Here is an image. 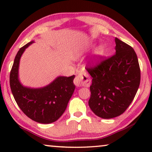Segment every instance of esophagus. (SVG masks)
I'll return each mask as SVG.
<instances>
[{"instance_id":"obj_1","label":"esophagus","mask_w":152,"mask_h":152,"mask_svg":"<svg viewBox=\"0 0 152 152\" xmlns=\"http://www.w3.org/2000/svg\"><path fill=\"white\" fill-rule=\"evenodd\" d=\"M74 83L77 86L88 87L91 84V80L88 75L84 71L79 72L78 75L75 78Z\"/></svg>"}]
</instances>
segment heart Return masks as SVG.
Masks as SVG:
<instances>
[{
  "label": "heart",
  "mask_w": 152,
  "mask_h": 152,
  "mask_svg": "<svg viewBox=\"0 0 152 152\" xmlns=\"http://www.w3.org/2000/svg\"><path fill=\"white\" fill-rule=\"evenodd\" d=\"M104 54V49L102 45H99L95 48L94 51V59L95 60L100 59Z\"/></svg>",
  "instance_id": "obj_1"
}]
</instances>
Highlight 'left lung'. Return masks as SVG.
Here are the masks:
<instances>
[{
	"label": "left lung",
	"mask_w": 152,
	"mask_h": 152,
	"mask_svg": "<svg viewBox=\"0 0 152 152\" xmlns=\"http://www.w3.org/2000/svg\"><path fill=\"white\" fill-rule=\"evenodd\" d=\"M115 41V55L86 69L93 78L88 105L95 115L104 119L115 118L126 111L140 82L134 50L116 37Z\"/></svg>",
	"instance_id": "8db88e82"
}]
</instances>
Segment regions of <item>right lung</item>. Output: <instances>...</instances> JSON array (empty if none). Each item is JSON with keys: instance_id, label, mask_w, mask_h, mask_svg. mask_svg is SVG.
<instances>
[{"instance_id": "add662e5", "label": "right lung", "mask_w": 152, "mask_h": 152, "mask_svg": "<svg viewBox=\"0 0 152 152\" xmlns=\"http://www.w3.org/2000/svg\"><path fill=\"white\" fill-rule=\"evenodd\" d=\"M30 41L20 48L14 59L10 76V88L15 101L21 111L35 122L50 124L62 115L75 88V75L59 76L50 84L41 88L24 86L18 79L20 57Z\"/></svg>"}]
</instances>
